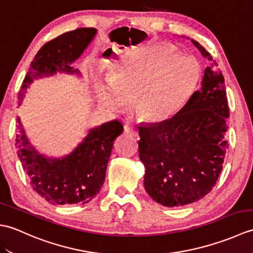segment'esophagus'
Returning a JSON list of instances; mask_svg holds the SVG:
<instances>
[{
    "mask_svg": "<svg viewBox=\"0 0 253 253\" xmlns=\"http://www.w3.org/2000/svg\"><path fill=\"white\" fill-rule=\"evenodd\" d=\"M124 129H125V131L128 133V135H130L132 137H137L138 136V129H137V128L130 126L129 124H125V125H124Z\"/></svg>",
    "mask_w": 253,
    "mask_h": 253,
    "instance_id": "1",
    "label": "esophagus"
}]
</instances>
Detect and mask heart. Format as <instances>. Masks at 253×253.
<instances>
[{
  "label": "heart",
  "mask_w": 253,
  "mask_h": 253,
  "mask_svg": "<svg viewBox=\"0 0 253 253\" xmlns=\"http://www.w3.org/2000/svg\"><path fill=\"white\" fill-rule=\"evenodd\" d=\"M200 64L180 56L170 45L154 44L133 53L98 89L102 104L113 111L133 102V113L148 123H163L180 112L200 83Z\"/></svg>",
  "instance_id": "heart-1"
}]
</instances>
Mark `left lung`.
Wrapping results in <instances>:
<instances>
[{"label":"left lung","mask_w":253,"mask_h":253,"mask_svg":"<svg viewBox=\"0 0 253 253\" xmlns=\"http://www.w3.org/2000/svg\"><path fill=\"white\" fill-rule=\"evenodd\" d=\"M191 42L210 61L200 90L170 120L139 127L144 188L154 201L169 208L187 206L208 195L228 148L224 77L211 54L199 42Z\"/></svg>","instance_id":"left-lung-1"}]
</instances>
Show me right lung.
<instances>
[{
  "label": "right lung",
  "instance_id": "1",
  "mask_svg": "<svg viewBox=\"0 0 253 253\" xmlns=\"http://www.w3.org/2000/svg\"><path fill=\"white\" fill-rule=\"evenodd\" d=\"M95 32L94 28H77L47 41L30 64L19 90V102L34 80L56 72L77 73L69 64L82 55ZM17 121L19 132L15 146L34 190L52 204H84L92 200L104 182L114 141L124 130L122 123L113 121L93 128L72 154L52 160L36 151L26 137L19 117Z\"/></svg>",
  "mask_w": 253,
  "mask_h": 253
}]
</instances>
